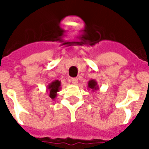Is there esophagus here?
<instances>
[{
  "instance_id": "34e87169",
  "label": "esophagus",
  "mask_w": 149,
  "mask_h": 149,
  "mask_svg": "<svg viewBox=\"0 0 149 149\" xmlns=\"http://www.w3.org/2000/svg\"><path fill=\"white\" fill-rule=\"evenodd\" d=\"M71 81L72 84H77L78 82V79L77 77H72L71 79Z\"/></svg>"
}]
</instances>
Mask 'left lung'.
Instances as JSON below:
<instances>
[{
  "instance_id": "1",
  "label": "left lung",
  "mask_w": 149,
  "mask_h": 149,
  "mask_svg": "<svg viewBox=\"0 0 149 149\" xmlns=\"http://www.w3.org/2000/svg\"><path fill=\"white\" fill-rule=\"evenodd\" d=\"M88 88H91V89H93V90H94V89L97 90V88H98V87H97V83L94 80H91L88 82Z\"/></svg>"
}]
</instances>
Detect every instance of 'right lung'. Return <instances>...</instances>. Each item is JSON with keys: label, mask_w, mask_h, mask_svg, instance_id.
I'll list each match as a JSON object with an SVG mask.
<instances>
[{"label": "right lung", "mask_w": 149, "mask_h": 149, "mask_svg": "<svg viewBox=\"0 0 149 149\" xmlns=\"http://www.w3.org/2000/svg\"><path fill=\"white\" fill-rule=\"evenodd\" d=\"M60 86H61V82L59 81H53L49 85V97L52 99H54L56 97V93L60 89Z\"/></svg>", "instance_id": "1"}]
</instances>
